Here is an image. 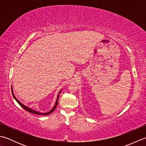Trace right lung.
Segmentation results:
<instances>
[{
    "mask_svg": "<svg viewBox=\"0 0 146 146\" xmlns=\"http://www.w3.org/2000/svg\"><path fill=\"white\" fill-rule=\"evenodd\" d=\"M11 90H12V88H11ZM61 91H60V93H59V94H60V92H61ZM12 95H13V97H14V98H15V100L17 101V103L19 104L21 106L23 107L24 110H27V111H28L29 112H31V113H34V114H36V115H48V114H49V113H52V111H53L54 110H55V108H56V107H57V105H58V98H59V95H58V98H57V100H56V104H55V105H54V107H53V108H52V109L50 111H49L48 113H39V112H38V111H35V110H32V109H31V108H29V107H26V106H25V105H24L23 104H21V102L19 101L15 97V96H14V94H13V91H12Z\"/></svg>",
    "mask_w": 146,
    "mask_h": 146,
    "instance_id": "obj_1",
    "label": "right lung"
}]
</instances>
